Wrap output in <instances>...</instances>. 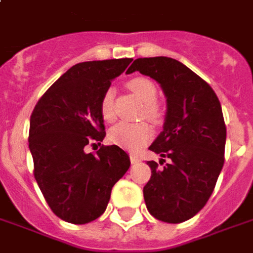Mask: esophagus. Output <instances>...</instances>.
Returning <instances> with one entry per match:
<instances>
[{"mask_svg": "<svg viewBox=\"0 0 253 253\" xmlns=\"http://www.w3.org/2000/svg\"><path fill=\"white\" fill-rule=\"evenodd\" d=\"M130 160H131V163H138L139 162V157L137 155H130Z\"/></svg>", "mask_w": 253, "mask_h": 253, "instance_id": "obj_1", "label": "esophagus"}]
</instances>
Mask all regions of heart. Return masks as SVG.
Returning <instances> with one entry per match:
<instances>
[{"instance_id": "heart-1", "label": "heart", "mask_w": 253, "mask_h": 253, "mask_svg": "<svg viewBox=\"0 0 253 253\" xmlns=\"http://www.w3.org/2000/svg\"><path fill=\"white\" fill-rule=\"evenodd\" d=\"M127 86L142 101V104H145V115L152 121H157L160 118V112L155 104L157 98V89L155 84L146 78H134L128 81ZM100 114L105 122H114L116 118L114 109V89L111 87L102 93L100 100ZM152 137L153 130L145 122H121L108 132V139L112 144L128 151H138L148 141H151Z\"/></svg>"}]
</instances>
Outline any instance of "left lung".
Masks as SVG:
<instances>
[{
    "mask_svg": "<svg viewBox=\"0 0 253 253\" xmlns=\"http://www.w3.org/2000/svg\"><path fill=\"white\" fill-rule=\"evenodd\" d=\"M135 71L155 79L167 98L163 131L149 149L169 163L148 162L152 176L144 186L145 204L159 220L181 223L206 206L223 167L222 107L212 87L178 60L137 59L127 74Z\"/></svg>",
    "mask_w": 253,
    "mask_h": 253,
    "instance_id": "left-lung-1",
    "label": "left lung"
}]
</instances>
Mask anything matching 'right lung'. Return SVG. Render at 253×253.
Listing matches in <instances>:
<instances>
[{
    "label": "right lung",
    "mask_w": 253,
    "mask_h": 253,
    "mask_svg": "<svg viewBox=\"0 0 253 253\" xmlns=\"http://www.w3.org/2000/svg\"><path fill=\"white\" fill-rule=\"evenodd\" d=\"M131 60L75 64L31 114L28 146L35 179L53 212L68 223L84 225L101 216L114 185L130 167V157L118 145L101 146L96 155L84 146L105 137L100 100Z\"/></svg>",
    "instance_id": "1"
}]
</instances>
